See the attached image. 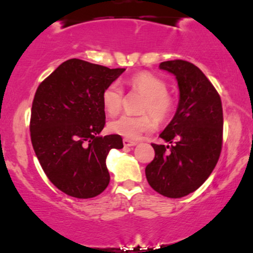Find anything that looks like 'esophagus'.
<instances>
[{
	"label": "esophagus",
	"mask_w": 253,
	"mask_h": 253,
	"mask_svg": "<svg viewBox=\"0 0 253 253\" xmlns=\"http://www.w3.org/2000/svg\"><path fill=\"white\" fill-rule=\"evenodd\" d=\"M123 145H124V147H132V146L137 145V142L130 140V139H126V138H124V139H123Z\"/></svg>",
	"instance_id": "1"
}]
</instances>
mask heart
<instances>
[{
    "mask_svg": "<svg viewBox=\"0 0 253 253\" xmlns=\"http://www.w3.org/2000/svg\"><path fill=\"white\" fill-rule=\"evenodd\" d=\"M127 85L145 97L141 106V116L122 115L108 124L112 133L119 134L126 139L140 138L142 134L155 127V121L163 122L173 109V98L168 92V84L163 79L148 72H141L127 79ZM123 91L118 83H111L102 92V107L108 115L114 116L122 107Z\"/></svg>",
    "mask_w": 253,
    "mask_h": 253,
    "instance_id": "obj_1",
    "label": "heart"
}]
</instances>
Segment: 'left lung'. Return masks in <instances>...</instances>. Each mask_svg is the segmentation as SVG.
Here are the masks:
<instances>
[{"label": "left lung", "instance_id": "8db88e82", "mask_svg": "<svg viewBox=\"0 0 253 253\" xmlns=\"http://www.w3.org/2000/svg\"><path fill=\"white\" fill-rule=\"evenodd\" d=\"M160 68L175 76L180 98L173 119L160 134L171 145L152 144L155 157L145 172L155 192L179 199L202 186L218 162L222 106L217 90L195 65L177 59L163 61Z\"/></svg>", "mask_w": 253, "mask_h": 253}]
</instances>
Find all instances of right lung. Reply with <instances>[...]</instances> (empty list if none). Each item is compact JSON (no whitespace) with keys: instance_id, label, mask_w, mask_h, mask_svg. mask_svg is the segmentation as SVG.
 Instances as JSON below:
<instances>
[{"instance_id":"add662e5","label":"right lung","mask_w":253,"mask_h":253,"mask_svg":"<svg viewBox=\"0 0 253 253\" xmlns=\"http://www.w3.org/2000/svg\"><path fill=\"white\" fill-rule=\"evenodd\" d=\"M124 68L81 59L61 64L40 84L32 105L31 139L49 180L76 199H91L109 184L106 157L123 148L119 134L100 137L106 123L101 96Z\"/></svg>"}]
</instances>
